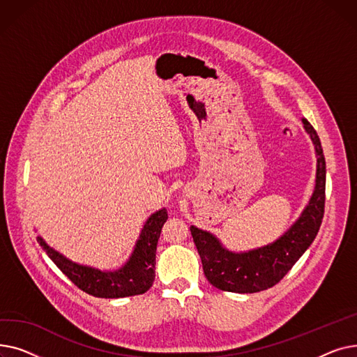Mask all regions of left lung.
<instances>
[{"instance_id":"1","label":"left lung","mask_w":357,"mask_h":357,"mask_svg":"<svg viewBox=\"0 0 357 357\" xmlns=\"http://www.w3.org/2000/svg\"><path fill=\"white\" fill-rule=\"evenodd\" d=\"M303 123L317 155L315 188L303 214L285 234L264 248L236 253L224 248L210 231L191 226L204 275L213 287L238 294L272 288L291 271L320 230L326 202V159L317 131L305 119Z\"/></svg>"}]
</instances>
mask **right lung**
Listing matches in <instances>:
<instances>
[{
	"label": "right lung",
	"instance_id": "right-lung-1",
	"mask_svg": "<svg viewBox=\"0 0 357 357\" xmlns=\"http://www.w3.org/2000/svg\"><path fill=\"white\" fill-rule=\"evenodd\" d=\"M166 220L167 211L165 208L147 218L133 253L117 271H100L75 264L47 246L40 236H37V241L54 261V265L84 292L98 298H124L144 294L152 287L155 280L158 240Z\"/></svg>",
	"mask_w": 357,
	"mask_h": 357
}]
</instances>
